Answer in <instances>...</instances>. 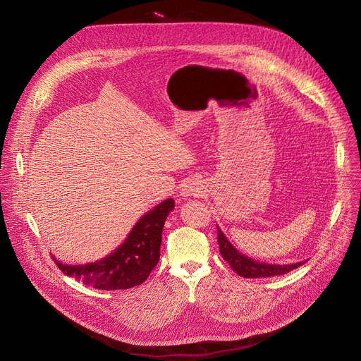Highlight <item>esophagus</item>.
Returning a JSON list of instances; mask_svg holds the SVG:
<instances>
[{"mask_svg":"<svg viewBox=\"0 0 361 361\" xmlns=\"http://www.w3.org/2000/svg\"><path fill=\"white\" fill-rule=\"evenodd\" d=\"M202 193H203V185L197 180H188L181 187V195L184 197H187V196H202Z\"/></svg>","mask_w":361,"mask_h":361,"instance_id":"1","label":"esophagus"}]
</instances>
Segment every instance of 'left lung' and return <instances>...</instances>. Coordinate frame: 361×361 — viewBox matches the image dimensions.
<instances>
[{
  "label": "left lung",
  "instance_id": "1",
  "mask_svg": "<svg viewBox=\"0 0 361 361\" xmlns=\"http://www.w3.org/2000/svg\"><path fill=\"white\" fill-rule=\"evenodd\" d=\"M218 244H219V253L222 255L224 260L228 262L231 269L237 272V275L244 278L278 276V275L288 274L305 263V262H297L290 264H269V263L256 262L247 256L241 255L234 245L226 240V237L219 228H218Z\"/></svg>",
  "mask_w": 361,
  "mask_h": 361
}]
</instances>
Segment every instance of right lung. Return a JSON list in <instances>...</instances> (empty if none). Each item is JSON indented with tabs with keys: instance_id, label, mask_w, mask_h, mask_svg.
I'll list each match as a JSON object with an SVG mask.
<instances>
[{
	"instance_id": "1",
	"label": "right lung",
	"mask_w": 361,
	"mask_h": 361,
	"mask_svg": "<svg viewBox=\"0 0 361 361\" xmlns=\"http://www.w3.org/2000/svg\"><path fill=\"white\" fill-rule=\"evenodd\" d=\"M174 200L166 199L143 215L120 247L109 256L86 264H64L55 260L66 275L98 290H127L143 283L157 267L162 228Z\"/></svg>"
}]
</instances>
